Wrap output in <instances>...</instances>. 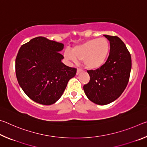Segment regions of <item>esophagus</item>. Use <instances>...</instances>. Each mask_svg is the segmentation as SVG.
I'll return each mask as SVG.
<instances>
[{
	"label": "esophagus",
	"mask_w": 147,
	"mask_h": 147,
	"mask_svg": "<svg viewBox=\"0 0 147 147\" xmlns=\"http://www.w3.org/2000/svg\"><path fill=\"white\" fill-rule=\"evenodd\" d=\"M83 70L82 69H77V71H76V74H78L80 73H81L82 71Z\"/></svg>",
	"instance_id": "34e87169"
}]
</instances>
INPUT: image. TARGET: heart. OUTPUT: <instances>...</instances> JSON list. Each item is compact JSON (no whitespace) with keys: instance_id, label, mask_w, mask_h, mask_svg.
<instances>
[{"instance_id":"b5f03b06","label":"heart","mask_w":147,"mask_h":147,"mask_svg":"<svg viewBox=\"0 0 147 147\" xmlns=\"http://www.w3.org/2000/svg\"><path fill=\"white\" fill-rule=\"evenodd\" d=\"M109 52V43L105 38L92 39L73 47L72 51L66 50L64 56L74 63L82 61L87 68L96 69L105 63Z\"/></svg>"}]
</instances>
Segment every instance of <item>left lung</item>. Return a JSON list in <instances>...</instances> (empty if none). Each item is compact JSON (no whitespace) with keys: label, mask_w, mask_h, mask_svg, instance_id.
Instances as JSON below:
<instances>
[{"label":"left lung","mask_w":147,"mask_h":147,"mask_svg":"<svg viewBox=\"0 0 147 147\" xmlns=\"http://www.w3.org/2000/svg\"><path fill=\"white\" fill-rule=\"evenodd\" d=\"M110 50L108 59L96 70L88 71L90 76L84 90L89 100L99 105L112 102L127 86L131 68V55L125 44L117 36L104 35Z\"/></svg>","instance_id":"1"}]
</instances>
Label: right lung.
I'll list each match as a JSON object with an SVG mask.
<instances>
[{
  "instance_id": "obj_1",
  "label": "right lung",
  "mask_w": 147,
  "mask_h": 147,
  "mask_svg": "<svg viewBox=\"0 0 147 147\" xmlns=\"http://www.w3.org/2000/svg\"><path fill=\"white\" fill-rule=\"evenodd\" d=\"M63 44L45 37L32 39L20 48L16 59V73L19 86L36 102L51 105L61 97L76 69L61 62L59 53Z\"/></svg>"
}]
</instances>
